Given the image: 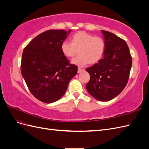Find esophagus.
I'll return each mask as SVG.
<instances>
[{
  "mask_svg": "<svg viewBox=\"0 0 149 149\" xmlns=\"http://www.w3.org/2000/svg\"><path fill=\"white\" fill-rule=\"evenodd\" d=\"M83 71V70L81 69V68H78V73H81V72Z\"/></svg>",
  "mask_w": 149,
  "mask_h": 149,
  "instance_id": "1",
  "label": "esophagus"
}]
</instances>
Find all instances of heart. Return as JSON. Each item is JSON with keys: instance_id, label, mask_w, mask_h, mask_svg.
<instances>
[{"instance_id": "heart-1", "label": "heart", "mask_w": 149, "mask_h": 149, "mask_svg": "<svg viewBox=\"0 0 149 149\" xmlns=\"http://www.w3.org/2000/svg\"><path fill=\"white\" fill-rule=\"evenodd\" d=\"M71 43L63 42L60 47L61 52L65 57L73 58L78 53L79 55L72 60V63L82 67L95 64L102 58L105 51V42L100 37L79 31L72 36Z\"/></svg>"}]
</instances>
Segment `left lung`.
<instances>
[{"label": "left lung", "mask_w": 149, "mask_h": 149, "mask_svg": "<svg viewBox=\"0 0 149 149\" xmlns=\"http://www.w3.org/2000/svg\"><path fill=\"white\" fill-rule=\"evenodd\" d=\"M105 42L103 58L86 69V89L96 100L107 101L118 96L128 82L132 60L127 43L109 31L101 30Z\"/></svg>", "instance_id": "obj_1"}]
</instances>
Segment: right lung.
<instances>
[{
	"label": "right lung",
	"instance_id": "obj_1",
	"mask_svg": "<svg viewBox=\"0 0 149 149\" xmlns=\"http://www.w3.org/2000/svg\"><path fill=\"white\" fill-rule=\"evenodd\" d=\"M71 30H47L34 38L24 49L22 75L30 93L43 102L60 100L77 73L78 67L70 64L60 49Z\"/></svg>",
	"mask_w": 149,
	"mask_h": 149
}]
</instances>
